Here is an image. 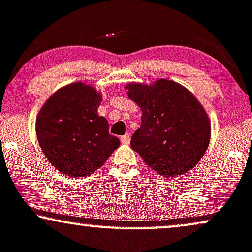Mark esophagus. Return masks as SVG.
Instances as JSON below:
<instances>
[{
    "label": "esophagus",
    "mask_w": 252,
    "mask_h": 252,
    "mask_svg": "<svg viewBox=\"0 0 252 252\" xmlns=\"http://www.w3.org/2000/svg\"><path fill=\"white\" fill-rule=\"evenodd\" d=\"M121 142H122V144H125V145L129 144V142H130V134L126 133L125 136H122L121 137Z\"/></svg>",
    "instance_id": "34e87169"
}]
</instances>
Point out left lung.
<instances>
[{
    "mask_svg": "<svg viewBox=\"0 0 252 252\" xmlns=\"http://www.w3.org/2000/svg\"><path fill=\"white\" fill-rule=\"evenodd\" d=\"M127 96L141 108V126L131 147L162 176L181 175L196 166L208 148L210 121L193 96L178 82L127 84Z\"/></svg>",
    "mask_w": 252,
    "mask_h": 252,
    "instance_id": "left-lung-1",
    "label": "left lung"
}]
</instances>
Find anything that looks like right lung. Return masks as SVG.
<instances>
[{
  "instance_id": "1",
  "label": "right lung",
  "mask_w": 252,
  "mask_h": 252,
  "mask_svg": "<svg viewBox=\"0 0 252 252\" xmlns=\"http://www.w3.org/2000/svg\"><path fill=\"white\" fill-rule=\"evenodd\" d=\"M102 95L84 82L55 92L40 108L36 134L52 166L69 176H88L119 147L108 132V122L97 113Z\"/></svg>"
}]
</instances>
